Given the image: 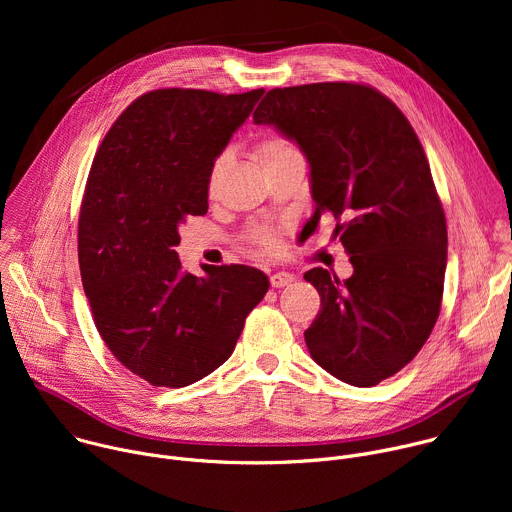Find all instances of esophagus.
<instances>
[{
  "label": "esophagus",
  "instance_id": "esophagus-1",
  "mask_svg": "<svg viewBox=\"0 0 512 512\" xmlns=\"http://www.w3.org/2000/svg\"><path fill=\"white\" fill-rule=\"evenodd\" d=\"M294 279H296V277L291 275V273L279 271V273H273V275L269 277V283H271V287H285V285H289Z\"/></svg>",
  "mask_w": 512,
  "mask_h": 512
}]
</instances>
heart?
Listing matches in <instances>:
<instances>
[{
    "label": "heart",
    "mask_w": 512,
    "mask_h": 512,
    "mask_svg": "<svg viewBox=\"0 0 512 512\" xmlns=\"http://www.w3.org/2000/svg\"><path fill=\"white\" fill-rule=\"evenodd\" d=\"M296 156H300L298 148L289 139H285L283 135H265L255 145V158H257V162L263 170H267L271 166H277V164H281L289 158H296ZM227 164H229L227 154L218 156L216 162L212 164V170H210V176H208V192L210 194L216 192V186H218V182H221ZM253 243L263 253H275L279 249V239L271 231H257L253 235Z\"/></svg>",
    "instance_id": "obj_1"
}]
</instances>
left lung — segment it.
I'll list each match as a JSON object with an SVG mask.
<instances>
[{
    "mask_svg": "<svg viewBox=\"0 0 512 512\" xmlns=\"http://www.w3.org/2000/svg\"><path fill=\"white\" fill-rule=\"evenodd\" d=\"M253 121L300 145L316 202L308 227L330 216L354 269L344 281L304 273L322 300L306 346L332 377L375 387L413 360L442 306L446 214L419 137L393 101L358 83L271 89Z\"/></svg>",
    "mask_w": 512,
    "mask_h": 512,
    "instance_id": "obj_1",
    "label": "left lung"
}]
</instances>
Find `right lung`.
<instances>
[{"label": "right lung", "mask_w": 512, "mask_h": 512, "mask_svg": "<svg viewBox=\"0 0 512 512\" xmlns=\"http://www.w3.org/2000/svg\"><path fill=\"white\" fill-rule=\"evenodd\" d=\"M263 89L218 95L158 89L111 125L79 218V265L113 356L154 387H188L233 354L269 279L247 265L182 269L174 247L208 210V176Z\"/></svg>", "instance_id": "add662e5"}]
</instances>
